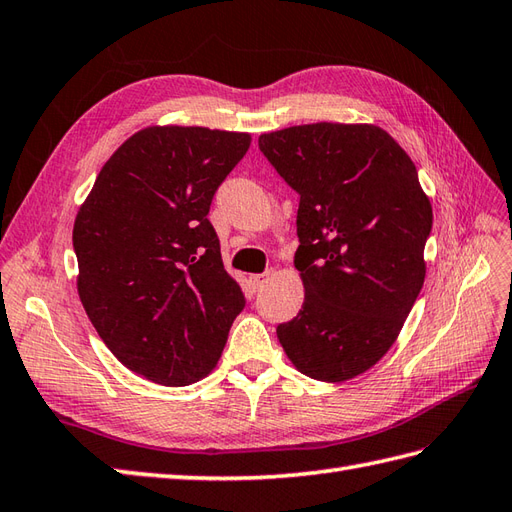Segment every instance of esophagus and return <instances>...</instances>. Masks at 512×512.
<instances>
[{"mask_svg": "<svg viewBox=\"0 0 512 512\" xmlns=\"http://www.w3.org/2000/svg\"><path fill=\"white\" fill-rule=\"evenodd\" d=\"M271 278V271H267V274H256V276H249V285H252L254 291H260L263 289L267 282Z\"/></svg>", "mask_w": 512, "mask_h": 512, "instance_id": "obj_1", "label": "esophagus"}]
</instances>
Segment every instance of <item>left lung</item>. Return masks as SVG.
Listing matches in <instances>:
<instances>
[{
    "label": "left lung",
    "instance_id": "obj_1",
    "mask_svg": "<svg viewBox=\"0 0 512 512\" xmlns=\"http://www.w3.org/2000/svg\"><path fill=\"white\" fill-rule=\"evenodd\" d=\"M258 146L300 195L304 304L276 328L280 344L306 377L355 379L390 350L423 289L429 197L410 155L374 124H300Z\"/></svg>",
    "mask_w": 512,
    "mask_h": 512
}]
</instances>
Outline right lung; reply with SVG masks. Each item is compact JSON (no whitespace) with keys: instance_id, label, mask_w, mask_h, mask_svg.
I'll list each match as a JSON object with an SVG mask.
<instances>
[{"instance_id":"add662e5","label":"right lung","mask_w":512,"mask_h":512,"mask_svg":"<svg viewBox=\"0 0 512 512\" xmlns=\"http://www.w3.org/2000/svg\"><path fill=\"white\" fill-rule=\"evenodd\" d=\"M252 135L146 127L113 153L74 221L76 287L122 366L179 388L217 366L245 295L208 221Z\"/></svg>"}]
</instances>
